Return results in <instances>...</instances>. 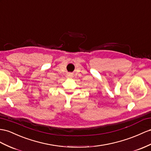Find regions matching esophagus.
<instances>
[{
	"label": "esophagus",
	"instance_id": "esophagus-1",
	"mask_svg": "<svg viewBox=\"0 0 151 151\" xmlns=\"http://www.w3.org/2000/svg\"><path fill=\"white\" fill-rule=\"evenodd\" d=\"M67 77H68V78H71V77H72V75L71 74V73H69V74H68V75H67Z\"/></svg>",
	"mask_w": 151,
	"mask_h": 151
}]
</instances>
